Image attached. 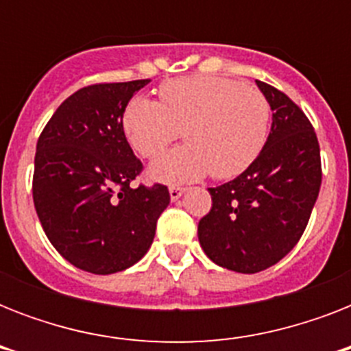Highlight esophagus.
Masks as SVG:
<instances>
[{"label":"esophagus","mask_w":351,"mask_h":351,"mask_svg":"<svg viewBox=\"0 0 351 351\" xmlns=\"http://www.w3.org/2000/svg\"><path fill=\"white\" fill-rule=\"evenodd\" d=\"M184 193H186V187H178V186L169 187V197L173 202H176V200H178V198H180Z\"/></svg>","instance_id":"obj_1"}]
</instances>
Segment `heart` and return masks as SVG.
Listing matches in <instances>:
<instances>
[{
	"mask_svg": "<svg viewBox=\"0 0 351 351\" xmlns=\"http://www.w3.org/2000/svg\"><path fill=\"white\" fill-rule=\"evenodd\" d=\"M160 101L132 98L121 127L143 158L164 153L178 134L187 145L162 154L149 176L164 184H186L211 175L219 180L245 171L266 145L271 107L261 90L237 80L187 76L169 80Z\"/></svg>",
	"mask_w": 351,
	"mask_h": 351,
	"instance_id": "1",
	"label": "heart"
}]
</instances>
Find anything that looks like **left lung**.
<instances>
[{"label":"left lung","instance_id":"obj_1","mask_svg":"<svg viewBox=\"0 0 351 351\" xmlns=\"http://www.w3.org/2000/svg\"><path fill=\"white\" fill-rule=\"evenodd\" d=\"M273 123L256 160L234 180L209 187L211 211L198 222L204 253L237 273L277 264L304 233L321 189V147L302 109L256 80Z\"/></svg>","mask_w":351,"mask_h":351}]
</instances>
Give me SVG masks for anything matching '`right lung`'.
<instances>
[{
  "mask_svg": "<svg viewBox=\"0 0 351 351\" xmlns=\"http://www.w3.org/2000/svg\"><path fill=\"white\" fill-rule=\"evenodd\" d=\"M147 82L76 90L38 138L32 198L41 228L65 261L95 275L136 264L169 206L167 186H131L143 165L123 134L121 117Z\"/></svg>",
  "mask_w": 351,
  "mask_h": 351,
  "instance_id": "obj_1",
  "label": "right lung"
}]
</instances>
